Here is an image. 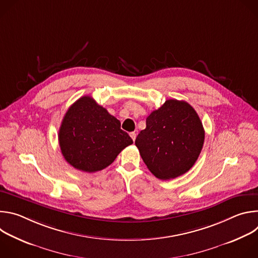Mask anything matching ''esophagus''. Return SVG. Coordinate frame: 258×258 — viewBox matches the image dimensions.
<instances>
[{
  "label": "esophagus",
  "mask_w": 258,
  "mask_h": 258,
  "mask_svg": "<svg viewBox=\"0 0 258 258\" xmlns=\"http://www.w3.org/2000/svg\"><path fill=\"white\" fill-rule=\"evenodd\" d=\"M130 136H131V138L133 139V141L135 142V140H136V137H137V134H136V133H131V134H130Z\"/></svg>",
  "instance_id": "esophagus-1"
}]
</instances>
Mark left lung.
I'll return each instance as SVG.
<instances>
[{
  "label": "left lung",
  "instance_id": "8db88e82",
  "mask_svg": "<svg viewBox=\"0 0 258 258\" xmlns=\"http://www.w3.org/2000/svg\"><path fill=\"white\" fill-rule=\"evenodd\" d=\"M204 128L195 109L170 99L146 119L136 146L148 169L160 179L186 173L195 164L204 143Z\"/></svg>",
  "mask_w": 258,
  "mask_h": 258
}]
</instances>
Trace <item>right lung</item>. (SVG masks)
Wrapping results in <instances>:
<instances>
[{"instance_id": "add662e5", "label": "right lung", "mask_w": 258, "mask_h": 258, "mask_svg": "<svg viewBox=\"0 0 258 258\" xmlns=\"http://www.w3.org/2000/svg\"><path fill=\"white\" fill-rule=\"evenodd\" d=\"M58 139L65 160L85 172L104 169L133 144L128 134L120 128V121L90 96L69 107Z\"/></svg>"}]
</instances>
